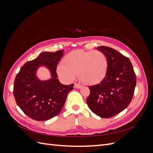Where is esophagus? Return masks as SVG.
<instances>
[{"label":"esophagus","mask_w":153,"mask_h":153,"mask_svg":"<svg viewBox=\"0 0 153 153\" xmlns=\"http://www.w3.org/2000/svg\"><path fill=\"white\" fill-rule=\"evenodd\" d=\"M82 87V85L78 84H75V85H74V87L76 88V89H80Z\"/></svg>","instance_id":"esophagus-1"}]
</instances>
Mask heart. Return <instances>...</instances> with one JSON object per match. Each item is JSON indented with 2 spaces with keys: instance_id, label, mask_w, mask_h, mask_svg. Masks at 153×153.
<instances>
[{
  "instance_id": "heart-1",
  "label": "heart",
  "mask_w": 153,
  "mask_h": 153,
  "mask_svg": "<svg viewBox=\"0 0 153 153\" xmlns=\"http://www.w3.org/2000/svg\"><path fill=\"white\" fill-rule=\"evenodd\" d=\"M107 69L108 60L102 52L75 50L66 54L64 64H59L57 71L66 82H72L78 73L84 84H94L103 79Z\"/></svg>"
}]
</instances>
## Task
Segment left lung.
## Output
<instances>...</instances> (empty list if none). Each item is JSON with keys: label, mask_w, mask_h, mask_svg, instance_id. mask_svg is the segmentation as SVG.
Segmentation results:
<instances>
[{"label": "left lung", "mask_w": 153, "mask_h": 153, "mask_svg": "<svg viewBox=\"0 0 153 153\" xmlns=\"http://www.w3.org/2000/svg\"><path fill=\"white\" fill-rule=\"evenodd\" d=\"M96 48L106 55L108 69L100 83L89 87L90 94L86 101L92 112L109 118L121 112L130 103L136 86V75L128 57L108 47Z\"/></svg>", "instance_id": "obj_1"}]
</instances>
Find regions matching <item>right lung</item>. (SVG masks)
Masks as SVG:
<instances>
[{"instance_id":"obj_1","label":"right lung","mask_w":153,"mask_h":153,"mask_svg":"<svg viewBox=\"0 0 153 153\" xmlns=\"http://www.w3.org/2000/svg\"><path fill=\"white\" fill-rule=\"evenodd\" d=\"M64 50L42 52L23 66L15 80L13 94L21 110L32 119L43 121L57 115L74 84L63 85L58 80L56 69ZM40 67L49 69L51 78L40 80L36 71Z\"/></svg>"}]
</instances>
